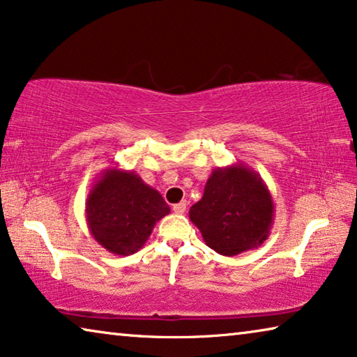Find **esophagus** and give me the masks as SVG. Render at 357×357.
Wrapping results in <instances>:
<instances>
[{
  "mask_svg": "<svg viewBox=\"0 0 357 357\" xmlns=\"http://www.w3.org/2000/svg\"><path fill=\"white\" fill-rule=\"evenodd\" d=\"M173 211L176 214H184L185 213V202H181L178 204H173Z\"/></svg>",
  "mask_w": 357,
  "mask_h": 357,
  "instance_id": "esophagus-1",
  "label": "esophagus"
}]
</instances>
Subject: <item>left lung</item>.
Masks as SVG:
<instances>
[{
  "instance_id": "left-lung-1",
  "label": "left lung",
  "mask_w": 357,
  "mask_h": 357,
  "mask_svg": "<svg viewBox=\"0 0 357 357\" xmlns=\"http://www.w3.org/2000/svg\"><path fill=\"white\" fill-rule=\"evenodd\" d=\"M274 209L273 195L261 176L244 164H234L214 168L189 217L208 247L234 257L268 239Z\"/></svg>"
}]
</instances>
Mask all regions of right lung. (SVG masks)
Returning a JSON list of instances; mask_svg holds the SVG:
<instances>
[{
    "instance_id": "1",
    "label": "right lung",
    "mask_w": 357,
    "mask_h": 357,
    "mask_svg": "<svg viewBox=\"0 0 357 357\" xmlns=\"http://www.w3.org/2000/svg\"><path fill=\"white\" fill-rule=\"evenodd\" d=\"M84 206L96 243L121 257L140 250L155 223L170 213L159 192L144 184L135 172L118 167L100 173Z\"/></svg>"
}]
</instances>
